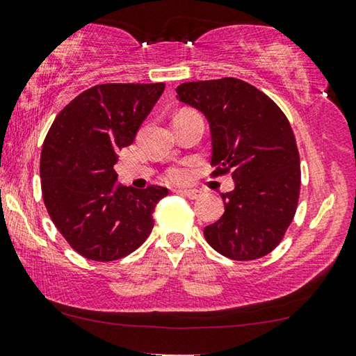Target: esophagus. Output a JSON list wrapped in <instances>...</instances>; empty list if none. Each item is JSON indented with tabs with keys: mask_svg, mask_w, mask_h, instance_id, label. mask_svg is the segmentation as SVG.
I'll return each instance as SVG.
<instances>
[{
	"mask_svg": "<svg viewBox=\"0 0 356 356\" xmlns=\"http://www.w3.org/2000/svg\"><path fill=\"white\" fill-rule=\"evenodd\" d=\"M179 192L184 196H187V198H190V200H198L201 196L200 190H179Z\"/></svg>",
	"mask_w": 356,
	"mask_h": 356,
	"instance_id": "obj_1",
	"label": "esophagus"
}]
</instances>
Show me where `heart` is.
<instances>
[{"instance_id":"1","label":"heart","mask_w":356,"mask_h":356,"mask_svg":"<svg viewBox=\"0 0 356 356\" xmlns=\"http://www.w3.org/2000/svg\"><path fill=\"white\" fill-rule=\"evenodd\" d=\"M188 172L185 168H180V166H174V168H169L166 171V179L171 180V182H182V180L187 179Z\"/></svg>"}]
</instances>
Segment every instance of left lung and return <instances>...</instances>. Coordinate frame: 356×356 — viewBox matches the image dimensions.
Listing matches in <instances>:
<instances>
[{
    "label": "left lung",
    "mask_w": 356,
    "mask_h": 356,
    "mask_svg": "<svg viewBox=\"0 0 356 356\" xmlns=\"http://www.w3.org/2000/svg\"><path fill=\"white\" fill-rule=\"evenodd\" d=\"M177 99L206 116L212 176L230 172L235 188L222 193L225 212L204 229L222 256L254 261L272 252L294 219L300 160L286 115L268 95L236 78L190 81Z\"/></svg>",
    "instance_id": "8db88e82"
}]
</instances>
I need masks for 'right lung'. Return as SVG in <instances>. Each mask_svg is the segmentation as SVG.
I'll list each match as a JSON object with an SVG mask.
<instances>
[{
  "mask_svg": "<svg viewBox=\"0 0 356 356\" xmlns=\"http://www.w3.org/2000/svg\"><path fill=\"white\" fill-rule=\"evenodd\" d=\"M164 83L97 84L56 116L41 150V192L57 230L78 254L110 262L136 251L168 188L116 182V152L131 145Z\"/></svg>",
  "mask_w": 356,
  "mask_h": 356,
  "instance_id": "add662e5",
  "label": "right lung"
}]
</instances>
